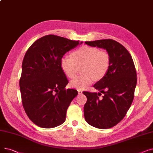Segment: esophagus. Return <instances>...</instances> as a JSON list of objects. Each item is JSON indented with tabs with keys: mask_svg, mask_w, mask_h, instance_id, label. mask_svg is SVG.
Here are the masks:
<instances>
[{
	"mask_svg": "<svg viewBox=\"0 0 153 153\" xmlns=\"http://www.w3.org/2000/svg\"><path fill=\"white\" fill-rule=\"evenodd\" d=\"M77 91H78V94H79V95H81V94H82V91L81 90H78Z\"/></svg>",
	"mask_w": 153,
	"mask_h": 153,
	"instance_id": "esophagus-1",
	"label": "esophagus"
}]
</instances>
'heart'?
Listing matches in <instances>:
<instances>
[{
  "label": "heart",
  "instance_id": "b5f03b06",
  "mask_svg": "<svg viewBox=\"0 0 153 153\" xmlns=\"http://www.w3.org/2000/svg\"><path fill=\"white\" fill-rule=\"evenodd\" d=\"M110 56L105 51L98 48L84 46L71 54V56H64L61 59V68L69 78H73L77 74V66H82V76L73 79L70 86L82 90L91 85L94 79L99 80L105 76L110 67Z\"/></svg>",
  "mask_w": 153,
  "mask_h": 153
}]
</instances>
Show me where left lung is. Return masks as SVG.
Wrapping results in <instances>:
<instances>
[{
    "instance_id": "8db88e82",
    "label": "left lung",
    "mask_w": 153,
    "mask_h": 153,
    "mask_svg": "<svg viewBox=\"0 0 153 153\" xmlns=\"http://www.w3.org/2000/svg\"><path fill=\"white\" fill-rule=\"evenodd\" d=\"M85 43L106 50L110 56L107 74L94 85L100 92H83L87 97L84 107L85 121L94 127L108 129L120 122L133 102L137 82L135 66L130 53L114 39ZM101 93L104 96L100 99Z\"/></svg>"
}]
</instances>
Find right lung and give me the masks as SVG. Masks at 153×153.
I'll return each instance as SVG.
<instances>
[{"label":"right lung","mask_w":153,"mask_h":153,"mask_svg":"<svg viewBox=\"0 0 153 153\" xmlns=\"http://www.w3.org/2000/svg\"><path fill=\"white\" fill-rule=\"evenodd\" d=\"M82 43L48 35L35 41L24 56L19 82L22 101L27 116L37 126L51 128L65 122L68 108L78 92L65 89L68 81L60 61Z\"/></svg>","instance_id":"right-lung-1"}]
</instances>
